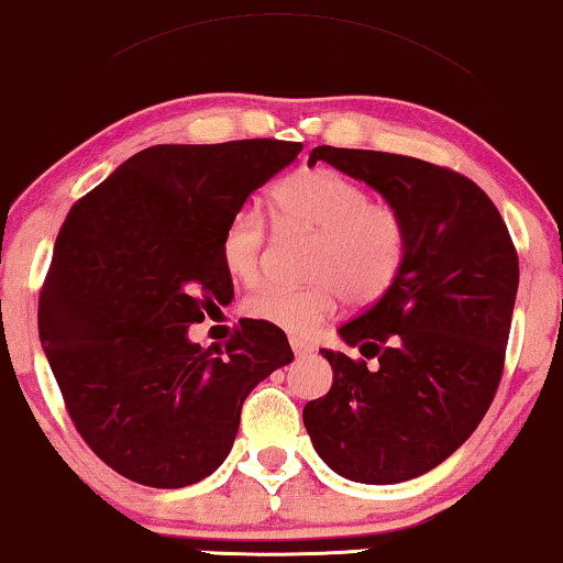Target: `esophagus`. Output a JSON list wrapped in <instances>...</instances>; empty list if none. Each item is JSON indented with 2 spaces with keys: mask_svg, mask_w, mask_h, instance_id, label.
Returning a JSON list of instances; mask_svg holds the SVG:
<instances>
[{
  "mask_svg": "<svg viewBox=\"0 0 563 563\" xmlns=\"http://www.w3.org/2000/svg\"><path fill=\"white\" fill-rule=\"evenodd\" d=\"M290 347H294V353L298 355V358H301V355H309L311 351H314V347H311V345L306 343V340H301V338H290Z\"/></svg>",
  "mask_w": 563,
  "mask_h": 563,
  "instance_id": "esophagus-1",
  "label": "esophagus"
}]
</instances>
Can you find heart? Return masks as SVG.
I'll return each mask as SVG.
<instances>
[{"label": "heart", "mask_w": 563, "mask_h": 563, "mask_svg": "<svg viewBox=\"0 0 563 563\" xmlns=\"http://www.w3.org/2000/svg\"><path fill=\"white\" fill-rule=\"evenodd\" d=\"M280 225L317 231L311 249L314 283L301 288L262 286L246 298V314L277 330L306 338L338 311L343 294L355 303L379 298L405 262L408 233L400 212L372 202L358 181L332 168H303L269 195ZM265 218L254 205L233 212L220 233V262L239 283H254L262 269Z\"/></svg>", "instance_id": "heart-1"}]
</instances>
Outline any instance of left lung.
Wrapping results in <instances>:
<instances>
[{
  "mask_svg": "<svg viewBox=\"0 0 563 563\" xmlns=\"http://www.w3.org/2000/svg\"><path fill=\"white\" fill-rule=\"evenodd\" d=\"M324 161L400 212L408 249L395 283L340 327L366 361L319 351L332 387L306 402L319 457L355 483L389 486L433 471L486 416L504 372L519 262L486 191L408 155L319 145Z\"/></svg>",
  "mask_w": 563,
  "mask_h": 563,
  "instance_id": "1",
  "label": "left lung"
}]
</instances>
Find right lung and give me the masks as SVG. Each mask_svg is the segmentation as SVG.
Wrapping results in <instances>:
<instances>
[{"instance_id": "add662e5", "label": "right lung", "mask_w": 563, "mask_h": 563, "mask_svg": "<svg viewBox=\"0 0 563 563\" xmlns=\"http://www.w3.org/2000/svg\"><path fill=\"white\" fill-rule=\"evenodd\" d=\"M301 153L298 142L153 145L64 220L38 301V334L75 429L119 475L184 488L216 473L241 405L294 361L286 332L241 319L225 353L189 340L233 301L220 233Z\"/></svg>"}]
</instances>
